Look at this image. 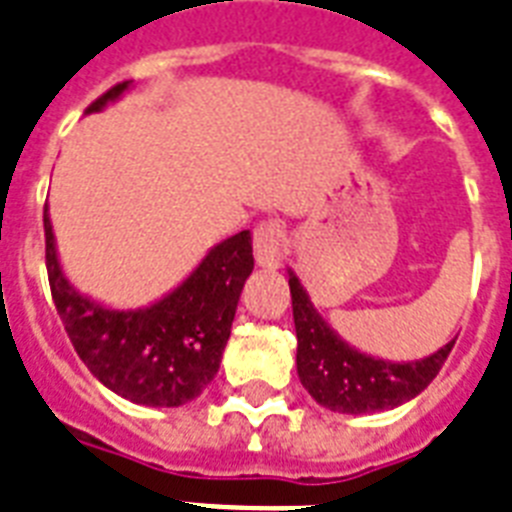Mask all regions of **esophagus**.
I'll return each instance as SVG.
<instances>
[{
  "label": "esophagus",
  "mask_w": 512,
  "mask_h": 512,
  "mask_svg": "<svg viewBox=\"0 0 512 512\" xmlns=\"http://www.w3.org/2000/svg\"><path fill=\"white\" fill-rule=\"evenodd\" d=\"M253 256L264 269H277L283 264V235L275 221H264L253 232Z\"/></svg>",
  "instance_id": "esophagus-1"
}]
</instances>
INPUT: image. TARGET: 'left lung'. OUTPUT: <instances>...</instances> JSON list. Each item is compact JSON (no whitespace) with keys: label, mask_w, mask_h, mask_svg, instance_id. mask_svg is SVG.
Wrapping results in <instances>:
<instances>
[{"label":"left lung","mask_w":512,"mask_h":512,"mask_svg":"<svg viewBox=\"0 0 512 512\" xmlns=\"http://www.w3.org/2000/svg\"><path fill=\"white\" fill-rule=\"evenodd\" d=\"M288 285H291L293 326L299 339L296 347L299 379L320 406L339 414H371L417 398L438 376L454 347L451 339L433 355L408 363L374 358L344 342L320 318V312L312 307L307 296V288L301 285L293 269H288Z\"/></svg>","instance_id":"left-lung-1"}]
</instances>
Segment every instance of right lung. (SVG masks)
Here are the masks:
<instances>
[{
	"mask_svg": "<svg viewBox=\"0 0 512 512\" xmlns=\"http://www.w3.org/2000/svg\"><path fill=\"white\" fill-rule=\"evenodd\" d=\"M114 85L87 114L114 104ZM45 261L55 310L74 350L98 382L138 406H184L219 374L243 285L253 272V240L243 229L205 253L192 275L149 307L114 310L79 293L63 275L45 208Z\"/></svg>",
	"mask_w": 512,
	"mask_h": 512,
	"instance_id": "right-lung-1",
	"label": "right lung"
}]
</instances>
